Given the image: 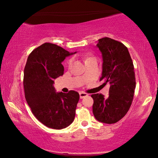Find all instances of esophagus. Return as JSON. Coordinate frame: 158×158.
Instances as JSON below:
<instances>
[{"label": "esophagus", "mask_w": 158, "mask_h": 158, "mask_svg": "<svg viewBox=\"0 0 158 158\" xmlns=\"http://www.w3.org/2000/svg\"><path fill=\"white\" fill-rule=\"evenodd\" d=\"M79 96H80V98L83 99V98H84V97H87L88 94H86V93H85V92H80L79 93Z\"/></svg>", "instance_id": "1"}]
</instances>
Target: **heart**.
<instances>
[{"label": "heart", "mask_w": 158, "mask_h": 158, "mask_svg": "<svg viewBox=\"0 0 158 158\" xmlns=\"http://www.w3.org/2000/svg\"><path fill=\"white\" fill-rule=\"evenodd\" d=\"M92 58H94V57H89V58H88V59H86V60H89V59H92ZM71 62H72V60H69V61H68V64H71Z\"/></svg>", "instance_id": "obj_1"}]
</instances>
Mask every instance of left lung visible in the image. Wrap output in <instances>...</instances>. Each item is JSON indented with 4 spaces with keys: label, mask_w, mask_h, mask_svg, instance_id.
<instances>
[{
    "label": "left lung",
    "mask_w": 158,
    "mask_h": 158,
    "mask_svg": "<svg viewBox=\"0 0 158 158\" xmlns=\"http://www.w3.org/2000/svg\"><path fill=\"white\" fill-rule=\"evenodd\" d=\"M102 53V73L99 81L110 84L109 96L92 94L93 114L102 123L113 124L124 117L132 104L135 89L134 65L127 48L108 37L98 40Z\"/></svg>",
    "instance_id": "obj_1"
}]
</instances>
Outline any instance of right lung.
Instances as JSON below:
<instances>
[{
	"mask_svg": "<svg viewBox=\"0 0 158 158\" xmlns=\"http://www.w3.org/2000/svg\"><path fill=\"white\" fill-rule=\"evenodd\" d=\"M74 54L45 43L35 48L26 61L23 74L26 102L38 120L49 128L61 130L74 119L79 93L56 92L53 85L54 80L64 74L62 61Z\"/></svg>",
	"mask_w": 158,
	"mask_h": 158,
	"instance_id": "right-lung-1",
	"label": "right lung"
}]
</instances>
